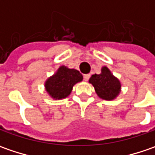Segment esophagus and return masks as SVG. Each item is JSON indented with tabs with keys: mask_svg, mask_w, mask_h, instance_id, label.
<instances>
[{
	"mask_svg": "<svg viewBox=\"0 0 155 155\" xmlns=\"http://www.w3.org/2000/svg\"><path fill=\"white\" fill-rule=\"evenodd\" d=\"M90 77H91V75L90 74H85L84 76V81H88L89 80V78H90Z\"/></svg>",
	"mask_w": 155,
	"mask_h": 155,
	"instance_id": "34e87169",
	"label": "esophagus"
}]
</instances>
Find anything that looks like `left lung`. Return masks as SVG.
<instances>
[{"label":"left lung","mask_w":155,"mask_h":155,"mask_svg":"<svg viewBox=\"0 0 155 155\" xmlns=\"http://www.w3.org/2000/svg\"><path fill=\"white\" fill-rule=\"evenodd\" d=\"M89 83L92 84L99 97L106 101L115 100L122 91L121 82L107 66L102 67L100 74L92 75Z\"/></svg>","instance_id":"1"}]
</instances>
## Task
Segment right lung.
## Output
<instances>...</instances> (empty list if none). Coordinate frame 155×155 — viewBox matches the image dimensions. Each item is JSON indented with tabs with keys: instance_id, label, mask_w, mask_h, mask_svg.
Listing matches in <instances>:
<instances>
[{
	"instance_id": "right-lung-1",
	"label": "right lung",
	"mask_w": 155,
	"mask_h": 155,
	"mask_svg": "<svg viewBox=\"0 0 155 155\" xmlns=\"http://www.w3.org/2000/svg\"><path fill=\"white\" fill-rule=\"evenodd\" d=\"M83 81V75L76 69L61 65L55 73L45 81V90L54 100L66 98L76 84Z\"/></svg>"
}]
</instances>
